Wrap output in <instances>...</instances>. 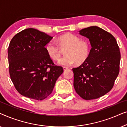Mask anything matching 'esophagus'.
<instances>
[{
  "label": "esophagus",
  "instance_id": "obj_1",
  "mask_svg": "<svg viewBox=\"0 0 127 127\" xmlns=\"http://www.w3.org/2000/svg\"><path fill=\"white\" fill-rule=\"evenodd\" d=\"M63 69H64V70H67V69H68V67H66V66H64V67H63Z\"/></svg>",
  "mask_w": 127,
  "mask_h": 127
}]
</instances>
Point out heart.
I'll return each instance as SVG.
<instances>
[{"mask_svg": "<svg viewBox=\"0 0 127 127\" xmlns=\"http://www.w3.org/2000/svg\"><path fill=\"white\" fill-rule=\"evenodd\" d=\"M59 46L66 48L65 56L58 61V65L63 66H68L76 62L78 64L84 61L90 53V44L86 40H80L79 37L73 34L67 33L62 34L57 39ZM47 53L50 58L57 60L61 55L60 48L56 43L49 41L46 46Z\"/></svg>", "mask_w": 127, "mask_h": 127, "instance_id": "heart-1", "label": "heart"}]
</instances>
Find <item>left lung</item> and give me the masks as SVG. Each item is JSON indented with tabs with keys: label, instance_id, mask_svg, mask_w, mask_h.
Masks as SVG:
<instances>
[{
	"label": "left lung",
	"instance_id": "1",
	"mask_svg": "<svg viewBox=\"0 0 127 127\" xmlns=\"http://www.w3.org/2000/svg\"><path fill=\"white\" fill-rule=\"evenodd\" d=\"M89 39L90 54L79 67L73 68L76 92L86 100L103 96L112 90L120 70L121 55L114 36L96 26L81 29Z\"/></svg>",
	"mask_w": 127,
	"mask_h": 127
}]
</instances>
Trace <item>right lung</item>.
<instances>
[{"instance_id": "right-lung-1", "label": "right lung", "mask_w": 127, "mask_h": 127, "mask_svg": "<svg viewBox=\"0 0 127 127\" xmlns=\"http://www.w3.org/2000/svg\"><path fill=\"white\" fill-rule=\"evenodd\" d=\"M51 37L34 28H28L13 37L8 48L10 78L21 95L43 100L51 94L64 72L55 65L45 46Z\"/></svg>"}]
</instances>
